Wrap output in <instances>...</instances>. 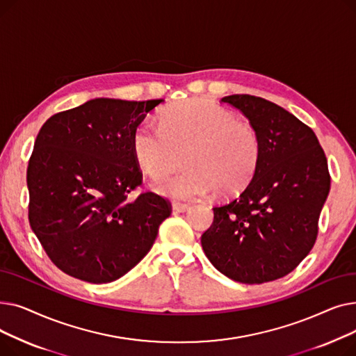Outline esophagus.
<instances>
[{"mask_svg": "<svg viewBox=\"0 0 356 356\" xmlns=\"http://www.w3.org/2000/svg\"><path fill=\"white\" fill-rule=\"evenodd\" d=\"M173 211L176 212H186L188 209H191V204L189 203H180V202H173Z\"/></svg>", "mask_w": 356, "mask_h": 356, "instance_id": "obj_1", "label": "esophagus"}]
</instances>
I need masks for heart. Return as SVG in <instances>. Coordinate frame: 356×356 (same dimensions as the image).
<instances>
[{
    "mask_svg": "<svg viewBox=\"0 0 356 356\" xmlns=\"http://www.w3.org/2000/svg\"><path fill=\"white\" fill-rule=\"evenodd\" d=\"M133 154L141 170L157 177L176 167L184 153L188 167L157 179V193L192 199L213 191L231 196L252 179L263 154L255 127L209 99H186L165 108L160 127L141 122L133 137Z\"/></svg>",
    "mask_w": 356,
    "mask_h": 356,
    "instance_id": "heart-1",
    "label": "heart"
}]
</instances>
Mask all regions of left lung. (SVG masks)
Segmentation results:
<instances>
[{
    "mask_svg": "<svg viewBox=\"0 0 356 356\" xmlns=\"http://www.w3.org/2000/svg\"><path fill=\"white\" fill-rule=\"evenodd\" d=\"M220 101L257 128L263 154L244 192L213 208L202 248L235 282H273L291 273L314 245L330 191L327 160L313 129L284 108L252 95Z\"/></svg>",
    "mask_w": 356,
    "mask_h": 356,
    "instance_id": "8db88e82",
    "label": "left lung"
}]
</instances>
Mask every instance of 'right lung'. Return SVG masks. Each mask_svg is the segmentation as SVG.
<instances>
[{"label": "right lung", "instance_id": "add662e5", "mask_svg": "<svg viewBox=\"0 0 356 356\" xmlns=\"http://www.w3.org/2000/svg\"><path fill=\"white\" fill-rule=\"evenodd\" d=\"M163 99L97 98L50 117L27 167L29 222L51 263L102 284L127 274L170 216L167 199L144 192L131 137Z\"/></svg>", "mask_w": 356, "mask_h": 356}]
</instances>
